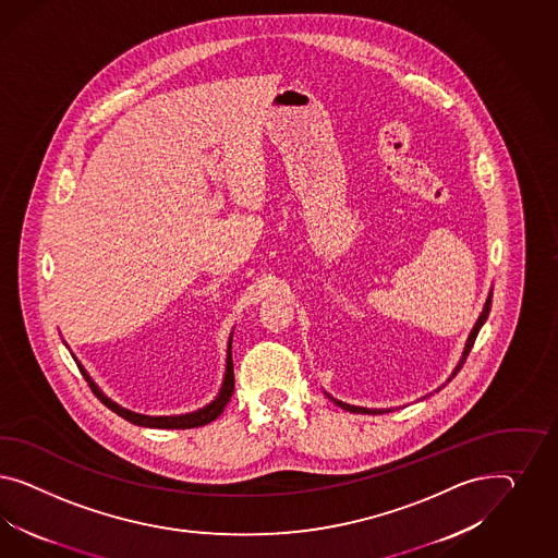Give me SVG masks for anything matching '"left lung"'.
Returning <instances> with one entry per match:
<instances>
[{"label":"left lung","mask_w":558,"mask_h":558,"mask_svg":"<svg viewBox=\"0 0 558 558\" xmlns=\"http://www.w3.org/2000/svg\"><path fill=\"white\" fill-rule=\"evenodd\" d=\"M490 311V294L489 299H487V303H485V308H483V313H481V317H478V322L474 325L473 331H471V338L466 341V348H464V355H462V362L458 364L457 372L462 368V364H464V360H466V355L471 354V350H473L474 339L478 336V331H481V327H483V323L487 322V317H489ZM454 372V374H457ZM336 401V399H333ZM341 409H345V411H352V413H383V411H371V409H362V407L354 405H345V403H341V401H336Z\"/></svg>","instance_id":"obj_1"}]
</instances>
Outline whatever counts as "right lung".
Wrapping results in <instances>:
<instances>
[{"mask_svg":"<svg viewBox=\"0 0 558 558\" xmlns=\"http://www.w3.org/2000/svg\"><path fill=\"white\" fill-rule=\"evenodd\" d=\"M80 368H82V366H80ZM82 374H84L89 389L94 390V395L100 399L101 403L108 407V409H112L122 420L135 423V425H143V427H157V429H192V427H201V425H206V423L215 422L220 413L225 411V407L229 403V399H231V395H233V389H235L231 343H229V357H227V374H225V383H222L219 397H217L210 405L204 407L201 411H194V413H186V415H169V417L138 415V413H133V411H129V409H122V407L117 405V403H112L108 397H104L100 389L92 383V378L85 374L84 368H82Z\"/></svg>","mask_w":558,"mask_h":558,"instance_id":"add662e5","label":"right lung"}]
</instances>
